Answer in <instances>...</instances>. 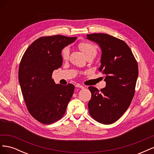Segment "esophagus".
Returning <instances> with one entry per match:
<instances>
[{"instance_id": "esophagus-1", "label": "esophagus", "mask_w": 154, "mask_h": 154, "mask_svg": "<svg viewBox=\"0 0 154 154\" xmlns=\"http://www.w3.org/2000/svg\"><path fill=\"white\" fill-rule=\"evenodd\" d=\"M75 87H78V88H84V86L81 85H80V84H76V85H75Z\"/></svg>"}]
</instances>
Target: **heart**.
I'll use <instances>...</instances> for the list:
<instances>
[{"instance_id":"heart-1","label":"heart","mask_w":154,"mask_h":154,"mask_svg":"<svg viewBox=\"0 0 154 154\" xmlns=\"http://www.w3.org/2000/svg\"><path fill=\"white\" fill-rule=\"evenodd\" d=\"M78 48L84 54L86 58L89 57H95L97 54V48L96 45L88 42H81L78 44ZM70 50L69 47H65L61 51V56L63 60H68L69 57Z\"/></svg>"}]
</instances>
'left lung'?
<instances>
[{
  "instance_id": "left-lung-1",
  "label": "left lung",
  "mask_w": 154,
  "mask_h": 154,
  "mask_svg": "<svg viewBox=\"0 0 154 154\" xmlns=\"http://www.w3.org/2000/svg\"><path fill=\"white\" fill-rule=\"evenodd\" d=\"M101 49L99 71L105 75L106 87L100 91L90 86L91 99L88 107L96 122L109 125L128 109L135 94L138 65L128 45L122 40L105 33L87 35Z\"/></svg>"
}]
</instances>
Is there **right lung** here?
<instances>
[{"label": "right lung", "instance_id": "add662e5", "mask_svg": "<svg viewBox=\"0 0 154 154\" xmlns=\"http://www.w3.org/2000/svg\"><path fill=\"white\" fill-rule=\"evenodd\" d=\"M76 38L60 35L40 37L21 59L18 80L27 110L43 124L61 119L73 94L74 85L55 84L52 74L62 66V49Z\"/></svg>", "mask_w": 154, "mask_h": 154}]
</instances>
